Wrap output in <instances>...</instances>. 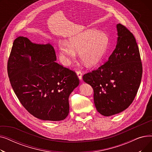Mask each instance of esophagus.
<instances>
[{
  "label": "esophagus",
  "mask_w": 152,
  "mask_h": 152,
  "mask_svg": "<svg viewBox=\"0 0 152 152\" xmlns=\"http://www.w3.org/2000/svg\"><path fill=\"white\" fill-rule=\"evenodd\" d=\"M76 73H77V76H78V77H79V79H82V76H83V74H82V72H81V71H80V70H77V71H76Z\"/></svg>",
  "instance_id": "obj_1"
}]
</instances>
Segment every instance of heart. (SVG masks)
<instances>
[{
	"label": "heart",
	"instance_id": "obj_1",
	"mask_svg": "<svg viewBox=\"0 0 152 152\" xmlns=\"http://www.w3.org/2000/svg\"><path fill=\"white\" fill-rule=\"evenodd\" d=\"M108 36L95 29H87L69 39L68 43L60 41L58 47L61 56L68 60H73L78 51L80 60L86 65L97 64L107 52L109 46Z\"/></svg>",
	"mask_w": 152,
	"mask_h": 152
}]
</instances>
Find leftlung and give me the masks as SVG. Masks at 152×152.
Returning <instances> with one entry per match:
<instances>
[{
    "mask_svg": "<svg viewBox=\"0 0 152 152\" xmlns=\"http://www.w3.org/2000/svg\"><path fill=\"white\" fill-rule=\"evenodd\" d=\"M116 27L118 42L108 60L83 76L94 90L97 110L105 116L120 113L129 107L142 76L139 49L134 35L121 24Z\"/></svg>",
    "mask_w": 152,
    "mask_h": 152,
    "instance_id": "1",
    "label": "left lung"
}]
</instances>
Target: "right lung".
<instances>
[{
  "mask_svg": "<svg viewBox=\"0 0 152 152\" xmlns=\"http://www.w3.org/2000/svg\"><path fill=\"white\" fill-rule=\"evenodd\" d=\"M55 60L50 44H33L23 36L15 39L8 60V76L16 95L30 114L42 120L65 119L69 95L79 84L74 71Z\"/></svg>",
  "mask_w": 152,
  "mask_h": 152,
  "instance_id": "right-lung-1",
  "label": "right lung"
}]
</instances>
